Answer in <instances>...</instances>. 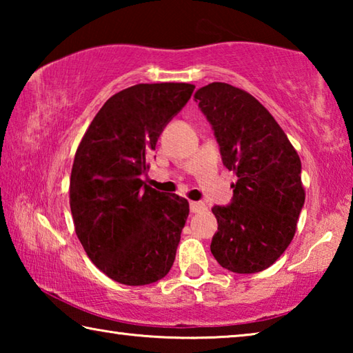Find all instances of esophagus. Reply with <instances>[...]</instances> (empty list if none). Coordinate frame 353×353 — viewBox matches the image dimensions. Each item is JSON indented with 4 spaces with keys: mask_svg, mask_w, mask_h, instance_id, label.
<instances>
[{
    "mask_svg": "<svg viewBox=\"0 0 353 353\" xmlns=\"http://www.w3.org/2000/svg\"><path fill=\"white\" fill-rule=\"evenodd\" d=\"M205 204L204 202H201V201H193V202H190V210L193 212V213H199V212H204L205 210Z\"/></svg>",
    "mask_w": 353,
    "mask_h": 353,
    "instance_id": "esophagus-1",
    "label": "esophagus"
}]
</instances>
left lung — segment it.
I'll use <instances>...</instances> for the list:
<instances>
[{
  "mask_svg": "<svg viewBox=\"0 0 353 353\" xmlns=\"http://www.w3.org/2000/svg\"><path fill=\"white\" fill-rule=\"evenodd\" d=\"M194 101L210 123L223 165L238 177L230 204L212 208L218 232L210 250L232 272H260L296 234L305 202L301 159L271 113L248 92L212 82L194 93Z\"/></svg>",
  "mask_w": 353,
  "mask_h": 353,
  "instance_id": "obj_1",
  "label": "left lung"
}]
</instances>
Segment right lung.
<instances>
[{"label": "right lung", "instance_id": "add662e5", "mask_svg": "<svg viewBox=\"0 0 353 353\" xmlns=\"http://www.w3.org/2000/svg\"><path fill=\"white\" fill-rule=\"evenodd\" d=\"M191 83H139L105 101L74 155L70 207L76 235L107 277L129 286L163 279L176 259L188 201L141 181L148 159Z\"/></svg>", "mask_w": 353, "mask_h": 353}]
</instances>
